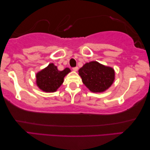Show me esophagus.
Returning a JSON list of instances; mask_svg holds the SVG:
<instances>
[{
    "label": "esophagus",
    "instance_id": "1",
    "mask_svg": "<svg viewBox=\"0 0 150 150\" xmlns=\"http://www.w3.org/2000/svg\"><path fill=\"white\" fill-rule=\"evenodd\" d=\"M72 69H73V70H74V71H78V66H76V67H74V68H72Z\"/></svg>",
    "mask_w": 150,
    "mask_h": 150
}]
</instances>
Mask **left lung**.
I'll return each mask as SVG.
<instances>
[{"label": "left lung", "mask_w": 150, "mask_h": 150, "mask_svg": "<svg viewBox=\"0 0 150 150\" xmlns=\"http://www.w3.org/2000/svg\"><path fill=\"white\" fill-rule=\"evenodd\" d=\"M82 82L92 92H103L111 86L115 79L114 70L96 61L86 63L78 70Z\"/></svg>", "instance_id": "1"}]
</instances>
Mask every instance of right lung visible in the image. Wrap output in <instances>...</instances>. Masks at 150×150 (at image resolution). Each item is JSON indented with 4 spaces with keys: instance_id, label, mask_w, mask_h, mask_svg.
<instances>
[{
    "instance_id": "1",
    "label": "right lung",
    "mask_w": 150,
    "mask_h": 150,
    "mask_svg": "<svg viewBox=\"0 0 150 150\" xmlns=\"http://www.w3.org/2000/svg\"><path fill=\"white\" fill-rule=\"evenodd\" d=\"M70 72L68 68L60 71L53 63L49 64L47 67L36 74V84L44 92H54L62 85L64 78Z\"/></svg>"
}]
</instances>
